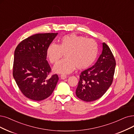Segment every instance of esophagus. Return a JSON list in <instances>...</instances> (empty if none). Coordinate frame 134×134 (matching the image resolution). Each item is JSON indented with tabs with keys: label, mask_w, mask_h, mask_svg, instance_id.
I'll return each instance as SVG.
<instances>
[{
	"label": "esophagus",
	"mask_w": 134,
	"mask_h": 134,
	"mask_svg": "<svg viewBox=\"0 0 134 134\" xmlns=\"http://www.w3.org/2000/svg\"><path fill=\"white\" fill-rule=\"evenodd\" d=\"M66 77H67V76H66V75H60V78L62 80L65 79Z\"/></svg>",
	"instance_id": "obj_1"
}]
</instances>
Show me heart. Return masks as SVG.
<instances>
[{
	"label": "heart",
	"instance_id": "heart-1",
	"mask_svg": "<svg viewBox=\"0 0 134 134\" xmlns=\"http://www.w3.org/2000/svg\"><path fill=\"white\" fill-rule=\"evenodd\" d=\"M98 44L92 39L75 34L65 35L58 41V44L48 46L46 55L52 64L56 63L64 54L65 58L58 62L54 67L55 72L67 74L77 67L83 70L90 66L97 58Z\"/></svg>",
	"mask_w": 134,
	"mask_h": 134
}]
</instances>
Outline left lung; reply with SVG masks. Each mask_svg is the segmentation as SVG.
Listing matches in <instances>:
<instances>
[{"label":"left lung","mask_w":134,"mask_h":134,"mask_svg":"<svg viewBox=\"0 0 134 134\" xmlns=\"http://www.w3.org/2000/svg\"><path fill=\"white\" fill-rule=\"evenodd\" d=\"M102 44V52L94 65L83 71L80 75L76 95L85 102L100 98L113 82L115 60L109 47L104 42Z\"/></svg>","instance_id":"1"}]
</instances>
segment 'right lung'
<instances>
[{
    "label": "right lung",
    "instance_id": "obj_1",
    "mask_svg": "<svg viewBox=\"0 0 134 134\" xmlns=\"http://www.w3.org/2000/svg\"><path fill=\"white\" fill-rule=\"evenodd\" d=\"M58 33L38 34L21 41L14 52L13 76L20 91L32 100H43L52 94L59 77L49 76L51 68L46 51Z\"/></svg>",
    "mask_w": 134,
    "mask_h": 134
}]
</instances>
